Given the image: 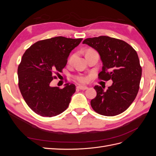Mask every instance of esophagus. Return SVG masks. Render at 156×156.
<instances>
[{
	"mask_svg": "<svg viewBox=\"0 0 156 156\" xmlns=\"http://www.w3.org/2000/svg\"><path fill=\"white\" fill-rule=\"evenodd\" d=\"M77 88H79L80 90H87L88 88L85 86H78Z\"/></svg>",
	"mask_w": 156,
	"mask_h": 156,
	"instance_id": "obj_1",
	"label": "esophagus"
}]
</instances>
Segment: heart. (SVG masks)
Segmentation results:
<instances>
[{"label":"heart","instance_id":"heart-1","mask_svg":"<svg viewBox=\"0 0 156 156\" xmlns=\"http://www.w3.org/2000/svg\"><path fill=\"white\" fill-rule=\"evenodd\" d=\"M75 57H76V54H73L71 56V57L69 58L70 62H72ZM76 80L80 83L84 84V83H87L88 82V78L85 76H83V75H79V76L76 77Z\"/></svg>","mask_w":156,"mask_h":156}]
</instances>
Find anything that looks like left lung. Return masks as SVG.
<instances>
[{
	"instance_id": "8db88e82",
	"label": "left lung",
	"mask_w": 156,
	"mask_h": 156,
	"mask_svg": "<svg viewBox=\"0 0 156 156\" xmlns=\"http://www.w3.org/2000/svg\"><path fill=\"white\" fill-rule=\"evenodd\" d=\"M96 50L103 63L99 79L112 81L107 90L94 87L96 97L90 101L98 114L112 116L124 112L135 99L139 89L142 68L136 51L126 41L106 36L83 41Z\"/></svg>"
}]
</instances>
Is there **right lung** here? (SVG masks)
<instances>
[{
  "mask_svg": "<svg viewBox=\"0 0 156 156\" xmlns=\"http://www.w3.org/2000/svg\"><path fill=\"white\" fill-rule=\"evenodd\" d=\"M82 38L62 36L37 41L23 54L17 69L19 88L31 109L41 116L52 117L68 107L75 92L73 84L60 89L51 86L55 73L62 72L69 53Z\"/></svg>",
  "mask_w": 156,
  "mask_h": 156,
  "instance_id": "right-lung-1",
  "label": "right lung"
}]
</instances>
